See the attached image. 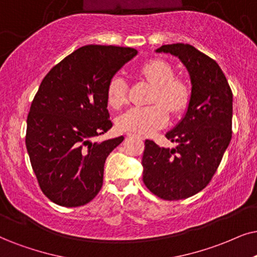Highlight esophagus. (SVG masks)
Segmentation results:
<instances>
[{
	"label": "esophagus",
	"mask_w": 257,
	"mask_h": 257,
	"mask_svg": "<svg viewBox=\"0 0 257 257\" xmlns=\"http://www.w3.org/2000/svg\"><path fill=\"white\" fill-rule=\"evenodd\" d=\"M126 135H128V136H138V138H140L141 140H145L144 136H141V135H139V134H135V133H126Z\"/></svg>",
	"instance_id": "1"
}]
</instances>
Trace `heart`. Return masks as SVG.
<instances>
[{
	"mask_svg": "<svg viewBox=\"0 0 257 257\" xmlns=\"http://www.w3.org/2000/svg\"><path fill=\"white\" fill-rule=\"evenodd\" d=\"M145 78L154 84L152 102L154 104L134 106L117 119L119 129L135 134H149L166 124L168 119L167 106L172 113H178L186 108L190 100V86L181 78L173 77V70L166 61L153 59L141 67ZM108 103L118 109L126 103V84L121 77H113L106 90Z\"/></svg>",
	"mask_w": 257,
	"mask_h": 257,
	"instance_id": "b5f03b06",
	"label": "heart"
}]
</instances>
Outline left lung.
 Returning <instances> with one entry per match:
<instances>
[{"mask_svg":"<svg viewBox=\"0 0 257 257\" xmlns=\"http://www.w3.org/2000/svg\"><path fill=\"white\" fill-rule=\"evenodd\" d=\"M185 65L191 97L183 119L166 134L177 147H159L146 140L144 183L165 200L186 199L207 186L231 140L232 91L219 65L188 44L164 45Z\"/></svg>","mask_w":257,"mask_h":257,"instance_id":"left-lung-1","label":"left lung"}]
</instances>
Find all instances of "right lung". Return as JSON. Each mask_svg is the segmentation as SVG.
<instances>
[{"mask_svg": "<svg viewBox=\"0 0 257 257\" xmlns=\"http://www.w3.org/2000/svg\"><path fill=\"white\" fill-rule=\"evenodd\" d=\"M138 51L87 45L51 69L27 117L26 147L41 191L65 207L83 206L102 188L108 155L123 136L93 142L112 126L106 90Z\"/></svg>", "mask_w": 257, "mask_h": 257, "instance_id": "right-lung-1", "label": "right lung"}]
</instances>
